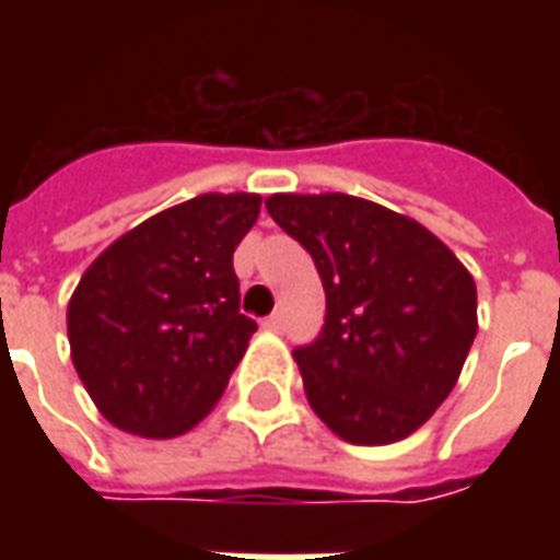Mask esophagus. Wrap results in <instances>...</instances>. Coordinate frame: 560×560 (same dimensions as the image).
I'll return each instance as SVG.
<instances>
[{
  "instance_id": "esophagus-1",
  "label": "esophagus",
  "mask_w": 560,
  "mask_h": 560,
  "mask_svg": "<svg viewBox=\"0 0 560 560\" xmlns=\"http://www.w3.org/2000/svg\"><path fill=\"white\" fill-rule=\"evenodd\" d=\"M281 327H284V317H281L279 312L264 320V329H267V332H281Z\"/></svg>"
}]
</instances>
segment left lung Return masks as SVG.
Wrapping results in <instances>:
<instances>
[{
  "mask_svg": "<svg viewBox=\"0 0 560 560\" xmlns=\"http://www.w3.org/2000/svg\"><path fill=\"white\" fill-rule=\"evenodd\" d=\"M269 215L315 257L324 329L293 360L341 441L396 444L456 387L477 336V284L429 228L375 200L269 195Z\"/></svg>",
  "mask_w": 560,
  "mask_h": 560,
  "instance_id": "1",
  "label": "left lung"
}]
</instances>
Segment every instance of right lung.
Wrapping results in <instances>:
<instances>
[{
    "label": "right lung",
    "mask_w": 560,
    "mask_h": 560,
    "mask_svg": "<svg viewBox=\"0 0 560 560\" xmlns=\"http://www.w3.org/2000/svg\"><path fill=\"white\" fill-rule=\"evenodd\" d=\"M260 195H197L140 221L95 257L68 300V345L107 422L176 438L203 420L257 329L240 315L233 252Z\"/></svg>",
    "instance_id": "add662e5"
}]
</instances>
